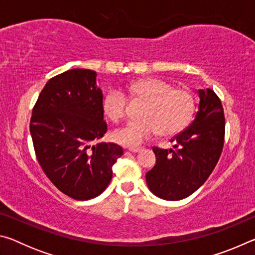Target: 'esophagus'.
Returning a JSON list of instances; mask_svg holds the SVG:
<instances>
[{
    "label": "esophagus",
    "mask_w": 255,
    "mask_h": 255,
    "mask_svg": "<svg viewBox=\"0 0 255 255\" xmlns=\"http://www.w3.org/2000/svg\"><path fill=\"white\" fill-rule=\"evenodd\" d=\"M128 149H129V152H131V153H137V152H139L141 147H129Z\"/></svg>",
    "instance_id": "esophagus-1"
}]
</instances>
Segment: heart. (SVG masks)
<instances>
[{
	"label": "heart",
	"instance_id": "1",
	"mask_svg": "<svg viewBox=\"0 0 255 255\" xmlns=\"http://www.w3.org/2000/svg\"><path fill=\"white\" fill-rule=\"evenodd\" d=\"M129 100L143 102L138 111L140 119L131 120L112 133L116 143L137 147L158 132L172 136L188 126L196 111V98L187 88H173L170 82L157 77H144L126 88ZM120 90H111L103 99V112L112 123L127 116L128 99Z\"/></svg>",
	"mask_w": 255,
	"mask_h": 255
}]
</instances>
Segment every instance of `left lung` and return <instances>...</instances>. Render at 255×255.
Masks as SVG:
<instances>
[{
	"mask_svg": "<svg viewBox=\"0 0 255 255\" xmlns=\"http://www.w3.org/2000/svg\"><path fill=\"white\" fill-rule=\"evenodd\" d=\"M199 110L195 120L172 138L175 149L153 147L156 164L146 173L155 196L181 200L199 189L214 171L225 140V116L221 99L213 90H199Z\"/></svg>",
	"mask_w": 255,
	"mask_h": 255,
	"instance_id": "obj_1",
	"label": "left lung"
}]
</instances>
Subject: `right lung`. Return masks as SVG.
<instances>
[{"mask_svg":"<svg viewBox=\"0 0 255 255\" xmlns=\"http://www.w3.org/2000/svg\"><path fill=\"white\" fill-rule=\"evenodd\" d=\"M97 73L74 68L47 82L32 109L30 133L38 163L59 191L75 200L101 195L124 154L101 143L108 130Z\"/></svg>","mask_w":255,"mask_h":255,"instance_id":"obj_1","label":"right lung"}]
</instances>
